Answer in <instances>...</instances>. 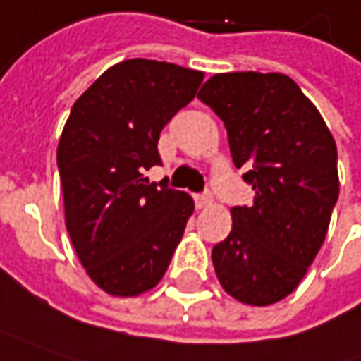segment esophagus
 <instances>
[{"mask_svg": "<svg viewBox=\"0 0 361 361\" xmlns=\"http://www.w3.org/2000/svg\"><path fill=\"white\" fill-rule=\"evenodd\" d=\"M214 199H212V193H199L195 195V205L201 209V207H207L209 203H212Z\"/></svg>", "mask_w": 361, "mask_h": 361, "instance_id": "1", "label": "esophagus"}]
</instances>
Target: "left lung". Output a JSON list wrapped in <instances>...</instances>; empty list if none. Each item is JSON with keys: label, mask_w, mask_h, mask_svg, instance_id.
<instances>
[{"label": "left lung", "mask_w": 361, "mask_h": 361, "mask_svg": "<svg viewBox=\"0 0 361 361\" xmlns=\"http://www.w3.org/2000/svg\"><path fill=\"white\" fill-rule=\"evenodd\" d=\"M224 121L234 166L255 189L212 250L221 288L243 304L290 296L321 250L339 197L337 145L317 106L283 73H216L197 94Z\"/></svg>", "instance_id": "1"}]
</instances>
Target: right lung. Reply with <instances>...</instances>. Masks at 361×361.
<instances>
[{
    "mask_svg": "<svg viewBox=\"0 0 361 361\" xmlns=\"http://www.w3.org/2000/svg\"><path fill=\"white\" fill-rule=\"evenodd\" d=\"M201 82L195 69L127 59L71 106L57 147L65 226L86 273L111 296L152 290L193 214L191 195L158 187L143 172L162 164L160 131Z\"/></svg>",
    "mask_w": 361,
    "mask_h": 361,
    "instance_id": "right-lung-1",
    "label": "right lung"
}]
</instances>
